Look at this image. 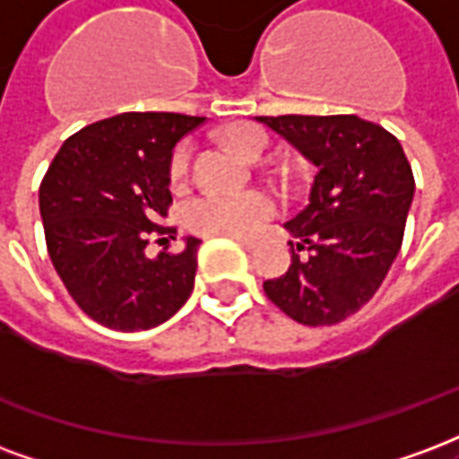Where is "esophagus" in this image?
<instances>
[{
	"instance_id": "esophagus-1",
	"label": "esophagus",
	"mask_w": 459,
	"mask_h": 459,
	"mask_svg": "<svg viewBox=\"0 0 459 459\" xmlns=\"http://www.w3.org/2000/svg\"><path fill=\"white\" fill-rule=\"evenodd\" d=\"M236 243H240V246L246 247V250H253V247L257 246V240H253V238H236Z\"/></svg>"
}]
</instances>
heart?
<instances>
[{
	"mask_svg": "<svg viewBox=\"0 0 459 459\" xmlns=\"http://www.w3.org/2000/svg\"><path fill=\"white\" fill-rule=\"evenodd\" d=\"M230 145L246 158H263L270 148V135L264 128L253 124L238 126L229 135ZM192 158V145L182 141L172 148L168 158L169 185L185 182ZM280 212V202L273 192L247 189V192H204L186 204V229L202 236H230L246 238L257 233L264 221Z\"/></svg>",
	"mask_w": 459,
	"mask_h": 459,
	"instance_id": "b5f03b06",
	"label": "heart"
}]
</instances>
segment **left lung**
<instances>
[{
	"label": "left lung",
	"mask_w": 459,
	"mask_h": 459,
	"mask_svg": "<svg viewBox=\"0 0 459 459\" xmlns=\"http://www.w3.org/2000/svg\"><path fill=\"white\" fill-rule=\"evenodd\" d=\"M257 118L318 168L308 206L284 223L299 238L291 264L263 281L264 294L297 324H341L375 297L402 247L416 189L409 160L396 135L355 114Z\"/></svg>",
	"instance_id": "obj_1"
}]
</instances>
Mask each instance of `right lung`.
<instances>
[{"instance_id":"obj_1","label":"right lung","mask_w":459,"mask_h":459,"mask_svg":"<svg viewBox=\"0 0 459 459\" xmlns=\"http://www.w3.org/2000/svg\"><path fill=\"white\" fill-rule=\"evenodd\" d=\"M204 117L126 111L84 126L50 162L39 189L46 246L74 304L114 331H148L182 308L202 240L145 255L148 240L175 238L168 216V158ZM165 240V238H162ZM160 243V240H158Z\"/></svg>"}]
</instances>
